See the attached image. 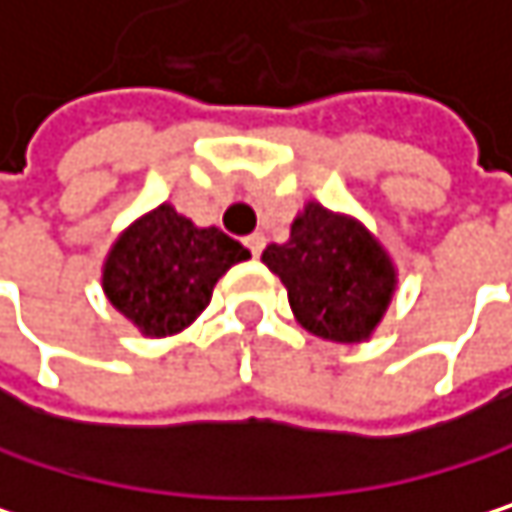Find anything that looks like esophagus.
Segmentation results:
<instances>
[{
  "label": "esophagus",
  "mask_w": 512,
  "mask_h": 512,
  "mask_svg": "<svg viewBox=\"0 0 512 512\" xmlns=\"http://www.w3.org/2000/svg\"><path fill=\"white\" fill-rule=\"evenodd\" d=\"M245 248L254 254V258H261V251L267 248V236H264V233H251V236H245Z\"/></svg>",
  "instance_id": "esophagus-1"
}]
</instances>
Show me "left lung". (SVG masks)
<instances>
[{
	"label": "left lung",
	"instance_id": "obj_1",
	"mask_svg": "<svg viewBox=\"0 0 512 512\" xmlns=\"http://www.w3.org/2000/svg\"><path fill=\"white\" fill-rule=\"evenodd\" d=\"M261 261L282 279L294 318L330 342H363L381 324L396 267L384 245L351 215L306 203L291 239L267 245Z\"/></svg>",
	"mask_w": 512,
	"mask_h": 512
}]
</instances>
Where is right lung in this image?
Returning a JSON list of instances; mask_svg holds the SVG:
<instances>
[{"mask_svg": "<svg viewBox=\"0 0 512 512\" xmlns=\"http://www.w3.org/2000/svg\"><path fill=\"white\" fill-rule=\"evenodd\" d=\"M245 258L248 248L218 227H197L161 203L110 245L101 288L143 336L161 339L185 330L209 306L215 282Z\"/></svg>", "mask_w": 512, "mask_h": 512, "instance_id": "right-lung-1", "label": "right lung"}]
</instances>
